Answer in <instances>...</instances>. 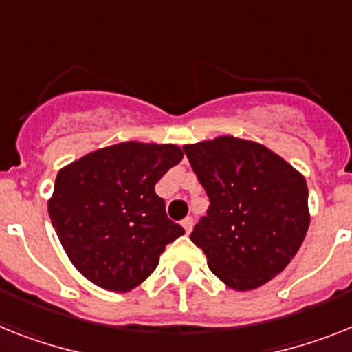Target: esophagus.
Returning a JSON list of instances; mask_svg holds the SVG:
<instances>
[{
  "label": "esophagus",
  "mask_w": 352,
  "mask_h": 352,
  "mask_svg": "<svg viewBox=\"0 0 352 352\" xmlns=\"http://www.w3.org/2000/svg\"><path fill=\"white\" fill-rule=\"evenodd\" d=\"M182 227H184L186 234H190L191 229H193V218H191V217L184 218V220H182Z\"/></svg>",
  "instance_id": "34e87169"
}]
</instances>
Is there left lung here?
<instances>
[{
	"mask_svg": "<svg viewBox=\"0 0 352 352\" xmlns=\"http://www.w3.org/2000/svg\"><path fill=\"white\" fill-rule=\"evenodd\" d=\"M209 197L191 241L232 290H254L288 267L308 232V186L263 144L221 135L186 144Z\"/></svg>",
	"mask_w": 352,
	"mask_h": 352,
	"instance_id": "obj_1",
	"label": "left lung"
}]
</instances>
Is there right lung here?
Masks as SVG:
<instances>
[{
  "label": "right lung",
  "mask_w": 352,
  "mask_h": 352,
  "mask_svg": "<svg viewBox=\"0 0 352 352\" xmlns=\"http://www.w3.org/2000/svg\"><path fill=\"white\" fill-rule=\"evenodd\" d=\"M182 155L175 144L131 141L58 171L48 212L82 276L105 290L129 292L157 268L164 247L184 229L166 217L155 184Z\"/></svg>",
  "instance_id": "obj_1"
}]
</instances>
